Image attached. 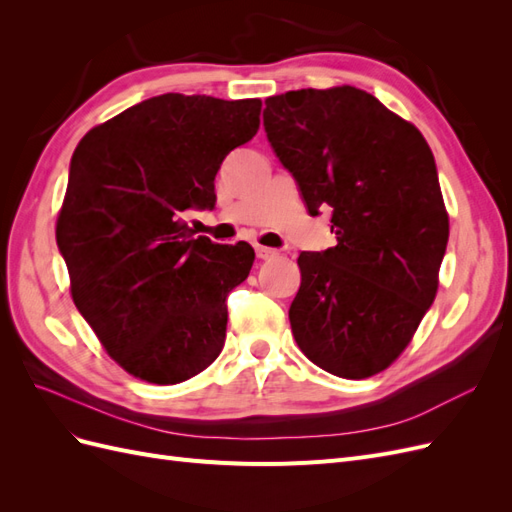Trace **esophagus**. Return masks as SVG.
<instances>
[{
  "instance_id": "esophagus-1",
  "label": "esophagus",
  "mask_w": 512,
  "mask_h": 512,
  "mask_svg": "<svg viewBox=\"0 0 512 512\" xmlns=\"http://www.w3.org/2000/svg\"><path fill=\"white\" fill-rule=\"evenodd\" d=\"M256 256L260 260H271L277 256V250H273V247H265V245H256Z\"/></svg>"
}]
</instances>
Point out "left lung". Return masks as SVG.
Masks as SVG:
<instances>
[{
    "mask_svg": "<svg viewBox=\"0 0 512 512\" xmlns=\"http://www.w3.org/2000/svg\"><path fill=\"white\" fill-rule=\"evenodd\" d=\"M265 132L309 215L331 211L337 245L301 252L290 305L299 348L361 380L404 352L436 299L448 215L433 153L412 123L350 85L267 98Z\"/></svg>",
    "mask_w": 512,
    "mask_h": 512,
    "instance_id": "1",
    "label": "left lung"
}]
</instances>
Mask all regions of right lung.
<instances>
[{
    "label": "right lung",
    "instance_id": "1",
    "mask_svg": "<svg viewBox=\"0 0 512 512\" xmlns=\"http://www.w3.org/2000/svg\"><path fill=\"white\" fill-rule=\"evenodd\" d=\"M260 106L162 94L74 149L57 247L74 305L136 378L177 384L222 352L226 299L250 275L254 247L194 239L181 218L215 207V175L258 132Z\"/></svg>",
    "mask_w": 512,
    "mask_h": 512
}]
</instances>
